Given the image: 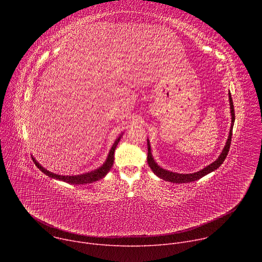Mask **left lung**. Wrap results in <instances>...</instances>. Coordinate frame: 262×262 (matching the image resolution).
Returning a JSON list of instances; mask_svg holds the SVG:
<instances>
[{
	"label": "left lung",
	"mask_w": 262,
	"mask_h": 262,
	"mask_svg": "<svg viewBox=\"0 0 262 262\" xmlns=\"http://www.w3.org/2000/svg\"><path fill=\"white\" fill-rule=\"evenodd\" d=\"M229 102H230V111H231V127H230V132H229V136H228V140L226 142L225 147H224L222 154L220 155V157L210 165H208L207 167L203 168L202 170L195 172V173H191V174H179V173H175V172H171L168 170H165L163 168H161L154 160L152 155H151V149H150V143H149V140H147V147H148V154H147V163L150 167V169L152 170V172L159 176L160 178L173 182V183H183V182H192L195 180L200 179L201 177L207 175L208 173L216 170L222 164L223 162L225 161L229 149H230V144H231V137H232V128H233V124H234V120H235V114H234V106H233V101H232V97H231V93L229 92Z\"/></svg>",
	"instance_id": "8db88e82"
}]
</instances>
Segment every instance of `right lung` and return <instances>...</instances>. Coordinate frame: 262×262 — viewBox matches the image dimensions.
<instances>
[{
    "mask_svg": "<svg viewBox=\"0 0 262 262\" xmlns=\"http://www.w3.org/2000/svg\"><path fill=\"white\" fill-rule=\"evenodd\" d=\"M122 135H120L116 141L114 142L113 146H112L111 150L108 152V156L106 158V161L104 162V164L99 167L98 169L94 170V171H91V172H88V173H85V174H80V175H73V176H64V175H58V174H55V173H52L50 171H48L47 169H45L38 162H37L34 158H32L35 166L38 168L41 172H43L45 174H47L49 177H52L54 179H58V180H62V181H65V182H68V183H71V184H85V183H91L93 181H96L98 179H101L102 177H104L107 172L111 170L112 166H113V163H114V152H115V149L121 139Z\"/></svg>",
    "mask_w": 262,
    "mask_h": 262,
    "instance_id": "right-lung-1",
    "label": "right lung"
}]
</instances>
